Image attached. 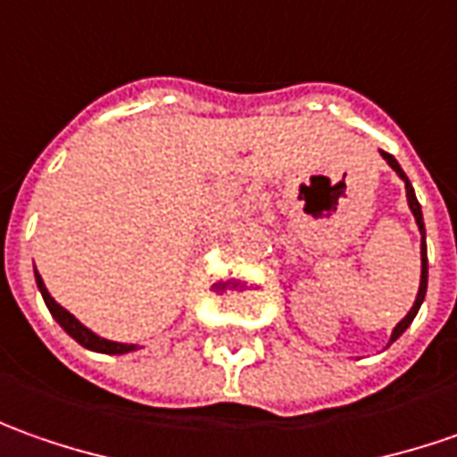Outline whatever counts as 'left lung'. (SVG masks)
<instances>
[{
    "label": "left lung",
    "instance_id": "obj_1",
    "mask_svg": "<svg viewBox=\"0 0 457 457\" xmlns=\"http://www.w3.org/2000/svg\"><path fill=\"white\" fill-rule=\"evenodd\" d=\"M382 156L386 159V164L392 166L397 174H400L402 179H404V189H407V202H410V210H412V214H415L417 220V228H420V232H422V247H420V253H422V276H420V291H417V298H415V306L410 308V313L402 319L397 326H395V331H392V338L389 341H397V338L402 337V331L412 323V319H415L417 308H420V303H422V298H425V291H428V247H425V225H422V210H420V202H417L415 197V189H412V184H410V179L404 177V171L400 169V164H397V159L392 156V154H386V151H382Z\"/></svg>",
    "mask_w": 457,
    "mask_h": 457
}]
</instances>
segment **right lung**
Returning <instances> with one entry per match:
<instances>
[{
    "label": "right lung",
    "mask_w": 457,
    "mask_h": 457,
    "mask_svg": "<svg viewBox=\"0 0 457 457\" xmlns=\"http://www.w3.org/2000/svg\"><path fill=\"white\" fill-rule=\"evenodd\" d=\"M35 278H37V288H40L42 298H45V303H47V308H50V313L55 316V321L71 334L80 346H86V349H90V352H101V354H126V352H134L136 346L134 344H119V341H108V338H101L96 337L90 328H86L83 323L78 321L75 316H72L71 311H65V308L57 303L55 298L47 293V288H45V283H42L40 273L35 270Z\"/></svg>",
    "instance_id": "1"
}]
</instances>
